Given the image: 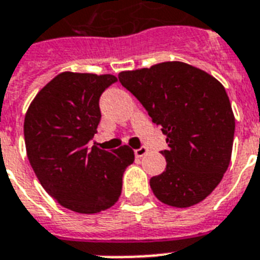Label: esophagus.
I'll return each mask as SVG.
<instances>
[{
	"label": "esophagus",
	"mask_w": 260,
	"mask_h": 260,
	"mask_svg": "<svg viewBox=\"0 0 260 260\" xmlns=\"http://www.w3.org/2000/svg\"><path fill=\"white\" fill-rule=\"evenodd\" d=\"M147 151L148 150H147L146 147H140L138 150H135V156H136V158H143V156L147 154Z\"/></svg>",
	"instance_id": "34e87169"
}]
</instances>
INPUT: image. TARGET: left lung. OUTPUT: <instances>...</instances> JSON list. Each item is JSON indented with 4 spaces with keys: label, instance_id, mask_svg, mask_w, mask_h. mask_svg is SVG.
Segmentation results:
<instances>
[{
    "label": "left lung",
    "instance_id": "left-lung-1",
    "mask_svg": "<svg viewBox=\"0 0 260 260\" xmlns=\"http://www.w3.org/2000/svg\"><path fill=\"white\" fill-rule=\"evenodd\" d=\"M118 81L162 126L166 170L150 179L155 197L175 208L209 196L231 162L235 117L221 83L187 63L165 62L122 71Z\"/></svg>",
    "mask_w": 260,
    "mask_h": 260
}]
</instances>
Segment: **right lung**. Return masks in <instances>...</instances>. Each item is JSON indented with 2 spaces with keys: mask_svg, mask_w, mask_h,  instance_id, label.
<instances>
[{
  "mask_svg": "<svg viewBox=\"0 0 260 260\" xmlns=\"http://www.w3.org/2000/svg\"><path fill=\"white\" fill-rule=\"evenodd\" d=\"M114 75L62 73L26 110L24 139L36 177L51 197L78 213H98L117 202L122 174L135 160L121 146L105 151L89 142L101 120L100 97Z\"/></svg>",
  "mask_w": 260,
  "mask_h": 260,
  "instance_id": "1",
  "label": "right lung"
}]
</instances>
